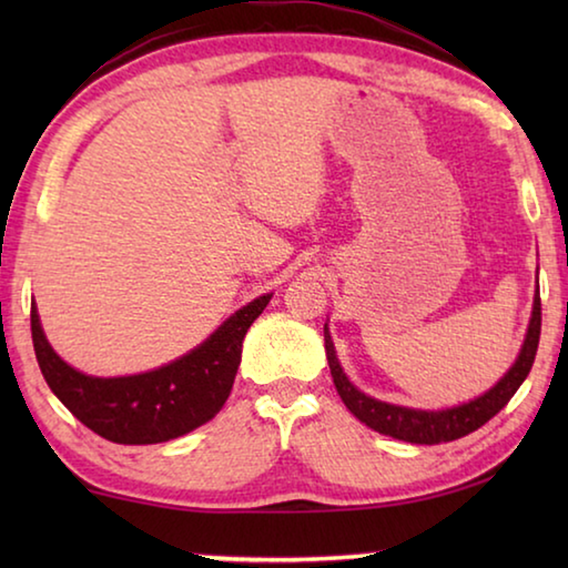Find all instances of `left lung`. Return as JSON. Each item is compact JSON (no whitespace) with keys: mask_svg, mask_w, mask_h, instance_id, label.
<instances>
[{"mask_svg":"<svg viewBox=\"0 0 568 568\" xmlns=\"http://www.w3.org/2000/svg\"><path fill=\"white\" fill-rule=\"evenodd\" d=\"M323 333H325V355H328L335 390H338L345 408H348L355 418L365 423L368 428L378 430L383 436L408 440V444H420V446L448 444V440L474 434V430L484 426L486 420H491L496 413L511 400L518 386L526 381L536 358L538 335H541V297H538V287H536L534 311H531V321H528L524 345L521 351H518V358L514 361L511 368L504 373V378L498 381L494 388L480 393L478 398L460 403V406H454V408H440V410L393 406V403L365 396V393L355 388L351 378L343 373L338 355H335L333 338L328 333V323H325Z\"/></svg>","mask_w":568,"mask_h":568,"instance_id":"8db88e82","label":"left lung"}]
</instances>
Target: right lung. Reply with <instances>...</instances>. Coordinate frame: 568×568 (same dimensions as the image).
Returning <instances> with one entry per match:
<instances>
[{
  "instance_id": "1",
  "label": "right lung",
  "mask_w": 568,
  "mask_h": 568,
  "mask_svg": "<svg viewBox=\"0 0 568 568\" xmlns=\"http://www.w3.org/2000/svg\"><path fill=\"white\" fill-rule=\"evenodd\" d=\"M265 293L235 311L197 348L134 376L98 378L72 368L47 341L32 303V343L37 363L57 398L94 434L124 446L165 444L203 426L225 406L233 390L250 325L265 311Z\"/></svg>"
}]
</instances>
